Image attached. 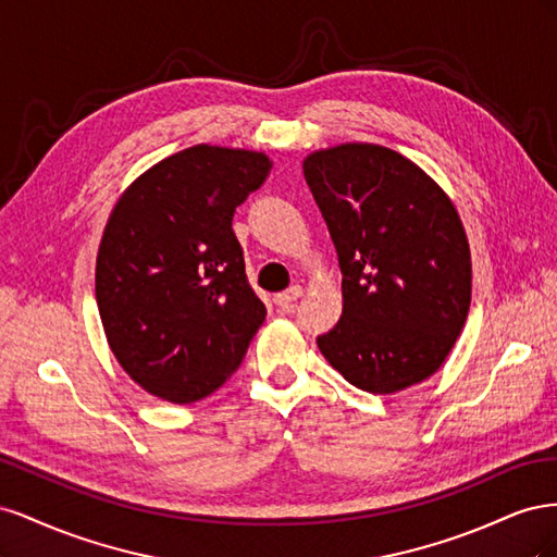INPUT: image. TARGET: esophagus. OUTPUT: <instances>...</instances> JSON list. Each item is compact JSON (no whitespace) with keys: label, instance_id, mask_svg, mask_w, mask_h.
<instances>
[{"label":"esophagus","instance_id":"obj_1","mask_svg":"<svg viewBox=\"0 0 557 557\" xmlns=\"http://www.w3.org/2000/svg\"><path fill=\"white\" fill-rule=\"evenodd\" d=\"M301 295H305V290H301V285H293V288H288L285 293L276 295L274 301H276V307H278L281 311H293V309H295V301H297Z\"/></svg>","mask_w":557,"mask_h":557}]
</instances>
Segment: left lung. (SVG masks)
<instances>
[{"mask_svg":"<svg viewBox=\"0 0 557 557\" xmlns=\"http://www.w3.org/2000/svg\"><path fill=\"white\" fill-rule=\"evenodd\" d=\"M342 267L344 311L315 344L350 385L395 395L446 362L471 305L458 209L393 148L350 141L301 162Z\"/></svg>","mask_w":557,"mask_h":557,"instance_id":"obj_1","label":"left lung"}]
</instances>
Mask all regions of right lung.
<instances>
[{
  "instance_id": "obj_1",
  "label": "right lung",
  "mask_w": 557,
  "mask_h": 557,
  "mask_svg": "<svg viewBox=\"0 0 557 557\" xmlns=\"http://www.w3.org/2000/svg\"><path fill=\"white\" fill-rule=\"evenodd\" d=\"M269 172L262 150L197 144L115 201L95 295L111 352L146 393L193 404L242 364L267 309L246 281L232 215Z\"/></svg>"
}]
</instances>
